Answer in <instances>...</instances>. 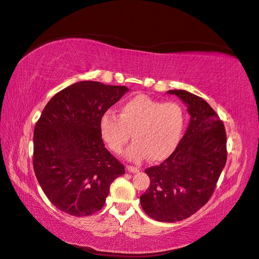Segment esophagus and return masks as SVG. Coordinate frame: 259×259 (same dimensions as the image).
<instances>
[{
  "instance_id": "esophagus-1",
  "label": "esophagus",
  "mask_w": 259,
  "mask_h": 259,
  "mask_svg": "<svg viewBox=\"0 0 259 259\" xmlns=\"http://www.w3.org/2000/svg\"><path fill=\"white\" fill-rule=\"evenodd\" d=\"M125 169H126V171L133 172V174H136V172H138V171H139V169L137 168V167H134V166H126V167H125Z\"/></svg>"
}]
</instances>
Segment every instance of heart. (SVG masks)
Listing matches in <instances>:
<instances>
[{
    "label": "heart",
    "mask_w": 259,
    "mask_h": 259,
    "mask_svg": "<svg viewBox=\"0 0 259 259\" xmlns=\"http://www.w3.org/2000/svg\"><path fill=\"white\" fill-rule=\"evenodd\" d=\"M185 126V112L177 102H162L144 95L125 101L120 108V117L113 111L103 112L99 128L110 150L120 153L133 142L125 152L126 158L140 161L147 156L151 161L169 157L179 145Z\"/></svg>",
    "instance_id": "heart-1"
}]
</instances>
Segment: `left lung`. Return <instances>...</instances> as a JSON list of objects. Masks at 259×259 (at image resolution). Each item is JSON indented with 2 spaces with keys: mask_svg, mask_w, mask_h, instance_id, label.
<instances>
[{
  "mask_svg": "<svg viewBox=\"0 0 259 259\" xmlns=\"http://www.w3.org/2000/svg\"><path fill=\"white\" fill-rule=\"evenodd\" d=\"M180 98L190 114L179 145L159 166L147 168L150 185L140 202L157 222L175 223L206 205L227 160L224 122L202 98L185 90H169Z\"/></svg>",
  "mask_w": 259,
  "mask_h": 259,
  "instance_id": "left-lung-1",
  "label": "left lung"
}]
</instances>
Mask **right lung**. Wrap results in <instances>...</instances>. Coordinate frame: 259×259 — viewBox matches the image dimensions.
Returning <instances> with one entry per match:
<instances>
[{
	"label": "right lung",
	"instance_id": "1",
	"mask_svg": "<svg viewBox=\"0 0 259 259\" xmlns=\"http://www.w3.org/2000/svg\"><path fill=\"white\" fill-rule=\"evenodd\" d=\"M129 89L80 81L58 92L43 109L33 137V168L52 205L83 217L103 207L124 166L104 147L103 112Z\"/></svg>",
	"mask_w": 259,
	"mask_h": 259
}]
</instances>
